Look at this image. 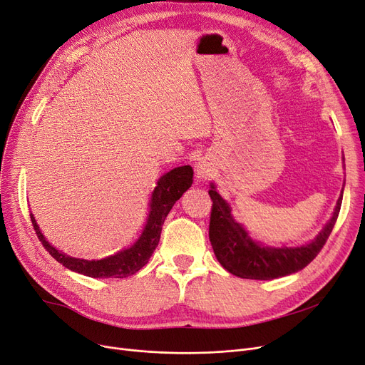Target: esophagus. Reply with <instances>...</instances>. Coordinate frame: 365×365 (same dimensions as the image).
<instances>
[{
    "instance_id": "esophagus-1",
    "label": "esophagus",
    "mask_w": 365,
    "mask_h": 365,
    "mask_svg": "<svg viewBox=\"0 0 365 365\" xmlns=\"http://www.w3.org/2000/svg\"><path fill=\"white\" fill-rule=\"evenodd\" d=\"M212 172H214V166H212V163L210 162V158H200L199 162H197V165H196V177L199 178V180H208L211 175H212Z\"/></svg>"
}]
</instances>
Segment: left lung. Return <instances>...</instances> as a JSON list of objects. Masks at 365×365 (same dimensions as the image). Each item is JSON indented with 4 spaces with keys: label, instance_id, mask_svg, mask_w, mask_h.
Wrapping results in <instances>:
<instances>
[{
    "label": "left lung",
    "instance_id": "left-lung-1",
    "mask_svg": "<svg viewBox=\"0 0 365 365\" xmlns=\"http://www.w3.org/2000/svg\"><path fill=\"white\" fill-rule=\"evenodd\" d=\"M212 200L210 217V241L214 255L230 274L250 280H272L294 274L307 267L325 245L337 222L343 192L335 205L331 220L319 235L299 247H268L253 241L247 230L232 217L229 203L211 184L208 192Z\"/></svg>",
    "mask_w": 365,
    "mask_h": 365
}]
</instances>
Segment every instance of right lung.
I'll return each mask as SVG.
<instances>
[{
    "label": "right lung",
    "mask_w": 365,
    "mask_h": 365,
    "mask_svg": "<svg viewBox=\"0 0 365 365\" xmlns=\"http://www.w3.org/2000/svg\"><path fill=\"white\" fill-rule=\"evenodd\" d=\"M192 166H180L165 173L163 177L157 181V187L154 188L150 202V214L147 218V223H145L138 241L133 245H130L127 249L106 259L85 260L67 256L63 252L56 250L53 245H51L45 240L33 214H30L31 223L43 247H45L55 260L63 264V267L75 272L93 277V279H109V277L110 279H124V277L132 275L138 272L142 267L147 265L148 259L151 257L155 247L158 245L165 218L172 210L173 203L182 196L185 190L192 187Z\"/></svg>",
    "instance_id": "1"
}]
</instances>
